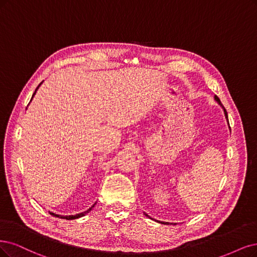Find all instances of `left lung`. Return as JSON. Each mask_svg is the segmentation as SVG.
Listing matches in <instances>:
<instances>
[{"label":"left lung","instance_id":"obj_1","mask_svg":"<svg viewBox=\"0 0 257 257\" xmlns=\"http://www.w3.org/2000/svg\"><path fill=\"white\" fill-rule=\"evenodd\" d=\"M215 99H216V100H217V102H218V103H219V104H220V106H221V107L223 108V111H224V114H225V117H226V119H227V113H226V110L224 109V107H223V106H222V104H221V101H220V99H219V98H218L217 96H215ZM227 121H229V119H227ZM145 215H146V216H148L147 214H145ZM161 223H163V224H167V222H161Z\"/></svg>","mask_w":257,"mask_h":257}]
</instances>
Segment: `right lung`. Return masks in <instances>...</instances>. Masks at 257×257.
I'll use <instances>...</instances> for the list:
<instances>
[{"label": "right lung", "instance_id": "1", "mask_svg": "<svg viewBox=\"0 0 257 257\" xmlns=\"http://www.w3.org/2000/svg\"><path fill=\"white\" fill-rule=\"evenodd\" d=\"M41 84V83H40ZM39 84V85H40ZM39 85H38L37 87V89H36V91L38 90V88H39ZM36 91H35V93L33 94V97H34V95L36 94ZM33 97H32V99H33ZM31 99V100H32ZM96 204V203H94L88 211H85V212H82V213H80V214H76V215H70V216H61V215H57V214H55V213H50L52 216H54V217H58V218H62V219H66V220H72V219H76V218H79V217H82V216H84L85 214L87 213H89L91 210H92V207H94V205Z\"/></svg>", "mask_w": 257, "mask_h": 257}]
</instances>
